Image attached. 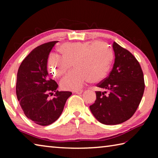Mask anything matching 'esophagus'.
Segmentation results:
<instances>
[{"instance_id":"obj_1","label":"esophagus","mask_w":158,"mask_h":158,"mask_svg":"<svg viewBox=\"0 0 158 158\" xmlns=\"http://www.w3.org/2000/svg\"><path fill=\"white\" fill-rule=\"evenodd\" d=\"M74 93H76V94H81L83 93V90H74L73 91Z\"/></svg>"}]
</instances>
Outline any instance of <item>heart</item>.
<instances>
[{
	"mask_svg": "<svg viewBox=\"0 0 158 158\" xmlns=\"http://www.w3.org/2000/svg\"><path fill=\"white\" fill-rule=\"evenodd\" d=\"M60 57L51 54L47 68L53 77H60L68 72L73 62L74 69L61 80L62 89H80L85 83L98 82L107 75L114 58L112 49L102 41L66 42L58 47Z\"/></svg>",
	"mask_w": 158,
	"mask_h": 158,
	"instance_id": "heart-1",
	"label": "heart"
}]
</instances>
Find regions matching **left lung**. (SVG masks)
Returning a JSON list of instances; mask_svg holds the SVG:
<instances>
[{"label":"left lung","mask_w":158,"mask_h":158,"mask_svg":"<svg viewBox=\"0 0 158 158\" xmlns=\"http://www.w3.org/2000/svg\"><path fill=\"white\" fill-rule=\"evenodd\" d=\"M115 60L109 75L98 84L105 91H96L90 106L101 123L117 125L127 121L138 108L144 91L143 74L139 63L129 51L114 42Z\"/></svg>","instance_id":"left-lung-1"}]
</instances>
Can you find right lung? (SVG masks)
Returning a JSON list of instances; mask_svg holds the SVG:
<instances>
[{
  "instance_id": "right-lung-1",
  "label": "right lung",
  "mask_w": 158,
  "mask_h": 158,
  "mask_svg": "<svg viewBox=\"0 0 158 158\" xmlns=\"http://www.w3.org/2000/svg\"><path fill=\"white\" fill-rule=\"evenodd\" d=\"M57 41L41 44L26 56L17 73L16 93L23 113L28 119L40 125H49L60 117L69 91H58V85L50 79L47 62L52 48ZM51 92L55 98L49 100Z\"/></svg>"
}]
</instances>
